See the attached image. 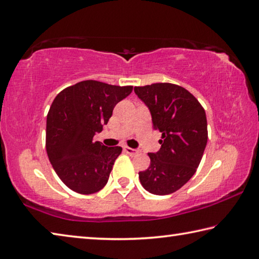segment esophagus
<instances>
[{
    "mask_svg": "<svg viewBox=\"0 0 259 259\" xmlns=\"http://www.w3.org/2000/svg\"><path fill=\"white\" fill-rule=\"evenodd\" d=\"M124 151H125V153H128V154H129V155H131V156H134V155H136V154H138V151H137V150H135V148L124 147Z\"/></svg>",
    "mask_w": 259,
    "mask_h": 259,
    "instance_id": "esophagus-1",
    "label": "esophagus"
}]
</instances>
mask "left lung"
I'll return each mask as SVG.
<instances>
[{
	"label": "left lung",
	"mask_w": 259,
	"mask_h": 259,
	"mask_svg": "<svg viewBox=\"0 0 259 259\" xmlns=\"http://www.w3.org/2000/svg\"><path fill=\"white\" fill-rule=\"evenodd\" d=\"M135 94L150 109L153 128L162 134L161 148L148 153L151 164L139 172L140 184L152 194H171L190 181L202 159L205 112L190 91L172 83L135 87Z\"/></svg>",
	"instance_id": "obj_1"
}]
</instances>
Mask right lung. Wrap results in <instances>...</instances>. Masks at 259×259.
Segmentation results:
<instances>
[{
    "label": "right lung",
    "mask_w": 259,
    "mask_h": 259,
    "mask_svg": "<svg viewBox=\"0 0 259 259\" xmlns=\"http://www.w3.org/2000/svg\"><path fill=\"white\" fill-rule=\"evenodd\" d=\"M131 91V85L88 80L64 89L52 102L47 116V153L56 174L72 191L93 194L107 184L122 148L105 146L94 136Z\"/></svg>",
    "instance_id": "obj_1"
}]
</instances>
